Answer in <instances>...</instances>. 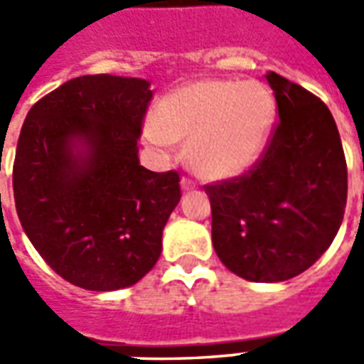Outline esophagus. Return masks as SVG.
<instances>
[{
    "label": "esophagus",
    "instance_id": "1",
    "mask_svg": "<svg viewBox=\"0 0 364 364\" xmlns=\"http://www.w3.org/2000/svg\"><path fill=\"white\" fill-rule=\"evenodd\" d=\"M197 189V185L191 181V179H187V177H183L181 179V191L183 193H187V191H195Z\"/></svg>",
    "mask_w": 364,
    "mask_h": 364
}]
</instances>
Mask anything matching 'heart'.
<instances>
[{"label":"heart","mask_w":364,"mask_h":364,"mask_svg":"<svg viewBox=\"0 0 364 364\" xmlns=\"http://www.w3.org/2000/svg\"><path fill=\"white\" fill-rule=\"evenodd\" d=\"M277 101L259 82L197 80L159 99L144 138L169 154L187 144V164L200 177H237L261 158L273 134Z\"/></svg>","instance_id":"b5f03b06"}]
</instances>
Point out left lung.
<instances>
[{
  "mask_svg": "<svg viewBox=\"0 0 364 364\" xmlns=\"http://www.w3.org/2000/svg\"><path fill=\"white\" fill-rule=\"evenodd\" d=\"M279 124L247 173L206 185L216 255L237 277L281 282L304 273L343 222L347 164L336 120L320 99L269 72Z\"/></svg>",
  "mask_w": 364,
  "mask_h": 364,
  "instance_id": "1",
  "label": "left lung"
}]
</instances>
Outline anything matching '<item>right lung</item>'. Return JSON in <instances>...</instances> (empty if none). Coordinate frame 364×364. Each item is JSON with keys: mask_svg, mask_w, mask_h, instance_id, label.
Masks as SVG:
<instances>
[{"mask_svg": "<svg viewBox=\"0 0 364 364\" xmlns=\"http://www.w3.org/2000/svg\"><path fill=\"white\" fill-rule=\"evenodd\" d=\"M150 99L140 77L82 75L33 105L21 128L13 166L21 226L80 289H127L159 259L181 189L175 171L140 166Z\"/></svg>", "mask_w": 364, "mask_h": 364, "instance_id": "1", "label": "right lung"}]
</instances>
